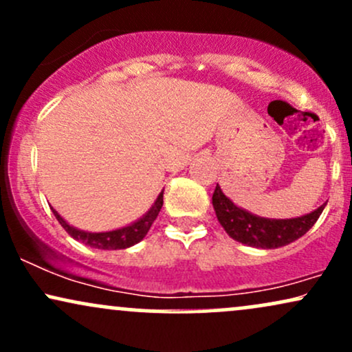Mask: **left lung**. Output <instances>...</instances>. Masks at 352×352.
<instances>
[{
    "label": "left lung",
    "mask_w": 352,
    "mask_h": 352,
    "mask_svg": "<svg viewBox=\"0 0 352 352\" xmlns=\"http://www.w3.org/2000/svg\"><path fill=\"white\" fill-rule=\"evenodd\" d=\"M213 208L221 227L233 240L240 243L256 246V248H280V246L293 243L294 240L301 238L308 230L318 221L319 215L324 210L326 204L318 210L298 218L289 220H272V218H261L238 208L232 200L221 192V188L215 187L212 197Z\"/></svg>",
    "instance_id": "1"
}]
</instances>
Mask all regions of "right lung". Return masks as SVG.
<instances>
[{
	"mask_svg": "<svg viewBox=\"0 0 352 352\" xmlns=\"http://www.w3.org/2000/svg\"><path fill=\"white\" fill-rule=\"evenodd\" d=\"M162 205H164V192L157 197L155 204L152 205L151 210H148L147 215H144L140 220H137L135 223L119 230H112V232H104V233H89V232H82V230L71 227L69 223H66V221L63 220V217H60L54 208L51 210L52 213H54V217L58 218L60 227L66 230L74 240L80 241V243L89 245L91 248H98V250H124V248H129V246L139 243V241L147 235V232L151 230L153 220H155L157 215H159Z\"/></svg>",
	"mask_w": 352,
	"mask_h": 352,
	"instance_id": "1",
	"label": "right lung"
}]
</instances>
